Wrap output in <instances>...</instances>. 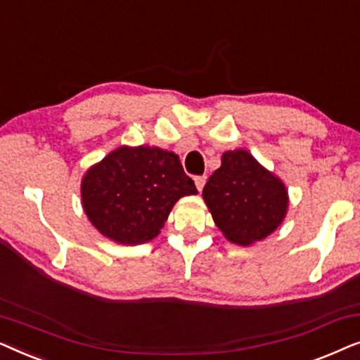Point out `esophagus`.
Listing matches in <instances>:
<instances>
[{
  "label": "esophagus",
  "instance_id": "34e87169",
  "mask_svg": "<svg viewBox=\"0 0 360 360\" xmlns=\"http://www.w3.org/2000/svg\"><path fill=\"white\" fill-rule=\"evenodd\" d=\"M205 184H206V175H198V176H195V185H196V188H198V191L203 190Z\"/></svg>",
  "mask_w": 360,
  "mask_h": 360
}]
</instances>
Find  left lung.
<instances>
[{
  "label": "left lung",
  "instance_id": "left-lung-1",
  "mask_svg": "<svg viewBox=\"0 0 360 360\" xmlns=\"http://www.w3.org/2000/svg\"><path fill=\"white\" fill-rule=\"evenodd\" d=\"M203 198L216 226L239 245L274 233L288 206L282 181L243 149L224 152L221 167L206 181Z\"/></svg>",
  "mask_w": 360,
  "mask_h": 360
}]
</instances>
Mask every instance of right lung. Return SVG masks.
<instances>
[{"label": "right lung", "mask_w": 360, "mask_h": 360, "mask_svg": "<svg viewBox=\"0 0 360 360\" xmlns=\"http://www.w3.org/2000/svg\"><path fill=\"white\" fill-rule=\"evenodd\" d=\"M196 193L179 155L149 146L120 147L82 181L83 210L91 224L126 245L154 239L176 200Z\"/></svg>", "instance_id": "1"}]
</instances>
